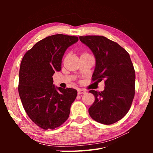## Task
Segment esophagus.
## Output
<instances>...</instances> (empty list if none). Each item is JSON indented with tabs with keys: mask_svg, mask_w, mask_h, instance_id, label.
<instances>
[{
	"mask_svg": "<svg viewBox=\"0 0 153 153\" xmlns=\"http://www.w3.org/2000/svg\"><path fill=\"white\" fill-rule=\"evenodd\" d=\"M86 91L82 89H78V94H85Z\"/></svg>",
	"mask_w": 153,
	"mask_h": 153,
	"instance_id": "1",
	"label": "esophagus"
}]
</instances>
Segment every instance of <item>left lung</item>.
Listing matches in <instances>:
<instances>
[{"label": "left lung", "mask_w": 153, "mask_h": 153, "mask_svg": "<svg viewBox=\"0 0 153 153\" xmlns=\"http://www.w3.org/2000/svg\"><path fill=\"white\" fill-rule=\"evenodd\" d=\"M96 59L92 80H105V89L91 90L95 101L89 109L90 116L103 124L121 120L131 107L135 96V71L130 56L119 44L101 36H80Z\"/></svg>", "instance_id": "8db88e82"}]
</instances>
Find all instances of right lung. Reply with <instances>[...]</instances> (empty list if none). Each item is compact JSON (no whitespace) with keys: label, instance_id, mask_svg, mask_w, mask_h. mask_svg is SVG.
<instances>
[{"label":"right lung","instance_id":"add662e5","mask_svg":"<svg viewBox=\"0 0 153 153\" xmlns=\"http://www.w3.org/2000/svg\"><path fill=\"white\" fill-rule=\"evenodd\" d=\"M78 37L50 36L36 43L23 57L19 71L18 92L27 114L44 129H55L69 117L77 91L55 87L52 76L61 69L67 48Z\"/></svg>","mask_w":153,"mask_h":153}]
</instances>
